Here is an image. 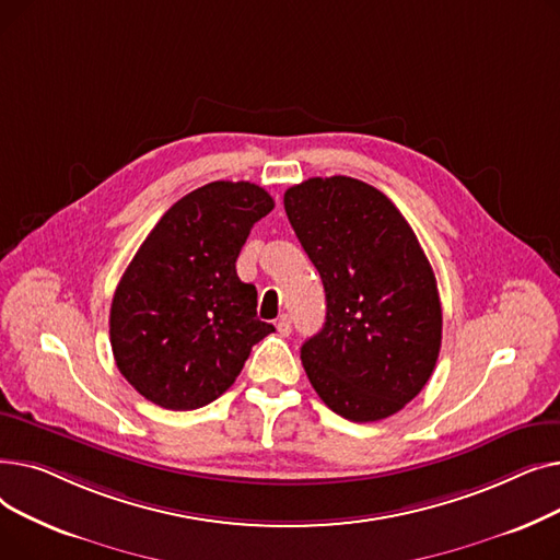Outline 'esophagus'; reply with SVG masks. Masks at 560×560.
Instances as JSON below:
<instances>
[{"label":"esophagus","mask_w":560,"mask_h":560,"mask_svg":"<svg viewBox=\"0 0 560 560\" xmlns=\"http://www.w3.org/2000/svg\"><path fill=\"white\" fill-rule=\"evenodd\" d=\"M277 331H279V336H290V331H292V322H290V317H288V315H281V317L277 319Z\"/></svg>","instance_id":"1"}]
</instances>
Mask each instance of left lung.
<instances>
[{
    "instance_id": "obj_1",
    "label": "left lung",
    "mask_w": 560,
    "mask_h": 560,
    "mask_svg": "<svg viewBox=\"0 0 560 560\" xmlns=\"http://www.w3.org/2000/svg\"><path fill=\"white\" fill-rule=\"evenodd\" d=\"M285 215L327 292V319L302 345L311 386L351 422L395 416L427 386L443 340L431 262L397 206L351 176H313Z\"/></svg>"
}]
</instances>
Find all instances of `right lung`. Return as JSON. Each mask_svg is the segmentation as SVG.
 Listing matches in <instances>:
<instances>
[{"label":"right lung","instance_id":"obj_1","mask_svg":"<svg viewBox=\"0 0 560 560\" xmlns=\"http://www.w3.org/2000/svg\"><path fill=\"white\" fill-rule=\"evenodd\" d=\"M272 209L256 184L213 182L147 235L110 304L115 365L144 399L170 410L211 404L275 331L256 317V288L235 275L252 226Z\"/></svg>","mask_w":560,"mask_h":560}]
</instances>
